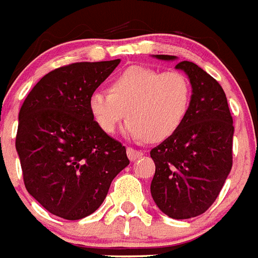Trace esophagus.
<instances>
[{"instance_id": "1", "label": "esophagus", "mask_w": 258, "mask_h": 258, "mask_svg": "<svg viewBox=\"0 0 258 258\" xmlns=\"http://www.w3.org/2000/svg\"><path fill=\"white\" fill-rule=\"evenodd\" d=\"M127 156H128L130 161H136L138 158H140V157L143 156V152L136 151V149H134V148L128 147L127 148Z\"/></svg>"}]
</instances>
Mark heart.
I'll use <instances>...</instances> for the list:
<instances>
[{"instance_id":"1","label":"heart","mask_w":258,"mask_h":258,"mask_svg":"<svg viewBox=\"0 0 258 258\" xmlns=\"http://www.w3.org/2000/svg\"><path fill=\"white\" fill-rule=\"evenodd\" d=\"M191 98V84L184 74L131 66L111 79L109 92H93L88 106L105 134H114L127 111V136L161 142L182 126Z\"/></svg>"}]
</instances>
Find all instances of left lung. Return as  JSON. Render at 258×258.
Returning <instances> with one entry per match:
<instances>
[{
	"label": "left lung",
	"instance_id": "8db88e82",
	"mask_svg": "<svg viewBox=\"0 0 258 258\" xmlns=\"http://www.w3.org/2000/svg\"><path fill=\"white\" fill-rule=\"evenodd\" d=\"M175 69L191 83V106L178 131L151 151L156 165L151 194L170 218L188 219L209 209L231 171L234 124L225 92L214 78L189 61Z\"/></svg>",
	"mask_w": 258,
	"mask_h": 258
}]
</instances>
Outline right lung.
<instances>
[{
    "label": "right lung",
    "mask_w": 258,
    "mask_h": 258,
    "mask_svg": "<svg viewBox=\"0 0 258 258\" xmlns=\"http://www.w3.org/2000/svg\"><path fill=\"white\" fill-rule=\"evenodd\" d=\"M120 59L78 62L42 76L19 111L17 147L24 185L54 216L82 219L100 208L130 163L126 148L105 134L89 97Z\"/></svg>",
    "instance_id": "obj_1"
}]
</instances>
